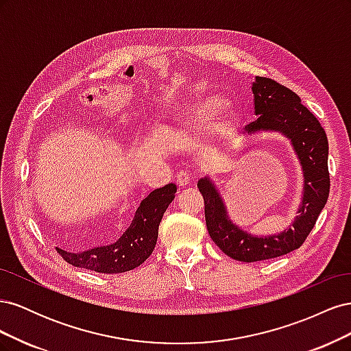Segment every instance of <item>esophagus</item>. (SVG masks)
<instances>
[{"label": "esophagus", "instance_id": "1", "mask_svg": "<svg viewBox=\"0 0 351 351\" xmlns=\"http://www.w3.org/2000/svg\"><path fill=\"white\" fill-rule=\"evenodd\" d=\"M177 180V184L180 186V187H186V186H189L190 183H192V174L190 173H186V171H182V173H178L177 174V177H176Z\"/></svg>", "mask_w": 351, "mask_h": 351}]
</instances>
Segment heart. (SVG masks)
Returning a JSON list of instances; mask_svg holds the SVG:
<instances>
[{"label":"heart","mask_w":351,"mask_h":351,"mask_svg":"<svg viewBox=\"0 0 351 351\" xmlns=\"http://www.w3.org/2000/svg\"><path fill=\"white\" fill-rule=\"evenodd\" d=\"M222 101L219 97H205L202 98L190 112L186 121L187 129L183 132L184 136H193L199 132L208 130L212 125V121L215 120V115L221 110ZM232 117V114H230Z\"/></svg>","instance_id":"b5f03b06"}]
</instances>
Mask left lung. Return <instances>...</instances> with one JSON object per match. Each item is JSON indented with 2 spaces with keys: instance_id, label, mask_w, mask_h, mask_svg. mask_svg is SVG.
I'll return each instance as SVG.
<instances>
[{
  "instance_id": "obj_1",
  "label": "left lung",
  "mask_w": 351,
  "mask_h": 351,
  "mask_svg": "<svg viewBox=\"0 0 351 351\" xmlns=\"http://www.w3.org/2000/svg\"><path fill=\"white\" fill-rule=\"evenodd\" d=\"M252 92L254 114L259 117L244 129L250 134L274 130L289 137L300 161L304 184L299 217L293 226L278 236L256 237L232 224L214 183L209 178L199 180L209 236L227 256L240 262L272 259L299 249L315 227L329 195L328 139L321 123L293 90L272 79L256 77Z\"/></svg>"
}]
</instances>
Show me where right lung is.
Segmentation results:
<instances>
[{
	"label": "right lung",
	"mask_w": 351,
	"mask_h": 351,
	"mask_svg": "<svg viewBox=\"0 0 351 351\" xmlns=\"http://www.w3.org/2000/svg\"><path fill=\"white\" fill-rule=\"evenodd\" d=\"M176 192L177 186L171 183L147 195L136 209L132 224L117 241L86 250L57 247V252L73 267L101 274H120L137 268L154 252L159 222Z\"/></svg>",
	"instance_id": "obj_1"
}]
</instances>
